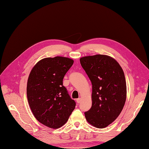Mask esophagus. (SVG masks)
Listing matches in <instances>:
<instances>
[{"label": "esophagus", "mask_w": 149, "mask_h": 149, "mask_svg": "<svg viewBox=\"0 0 149 149\" xmlns=\"http://www.w3.org/2000/svg\"><path fill=\"white\" fill-rule=\"evenodd\" d=\"M76 101H77V102L78 103H79L80 102H81V99L80 98H79V99H77V100H76Z\"/></svg>", "instance_id": "34e87169"}]
</instances>
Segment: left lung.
Returning a JSON list of instances; mask_svg holds the SVG:
<instances>
[{
	"label": "left lung",
	"mask_w": 149,
	"mask_h": 149,
	"mask_svg": "<svg viewBox=\"0 0 149 149\" xmlns=\"http://www.w3.org/2000/svg\"><path fill=\"white\" fill-rule=\"evenodd\" d=\"M80 61L93 85L92 107L85 113L86 119L96 128H105L118 117L125 105L124 71L117 61L105 55L83 56Z\"/></svg>",
	"instance_id": "1"
}]
</instances>
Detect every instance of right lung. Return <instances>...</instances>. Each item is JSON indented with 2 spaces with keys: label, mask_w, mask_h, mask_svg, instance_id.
I'll return each mask as SVG.
<instances>
[{
  "label": "right lung",
  "mask_w": 149,
  "mask_h": 149,
  "mask_svg": "<svg viewBox=\"0 0 149 149\" xmlns=\"http://www.w3.org/2000/svg\"><path fill=\"white\" fill-rule=\"evenodd\" d=\"M74 60L67 57L45 58L29 74L27 95L35 118L43 125L58 128L66 124L75 107L63 80Z\"/></svg>",
  "instance_id": "right-lung-1"
}]
</instances>
